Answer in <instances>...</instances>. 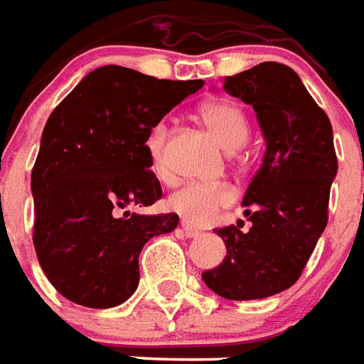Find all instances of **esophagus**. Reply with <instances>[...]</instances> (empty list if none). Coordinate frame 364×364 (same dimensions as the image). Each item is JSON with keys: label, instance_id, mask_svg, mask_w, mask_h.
Segmentation results:
<instances>
[{"label": "esophagus", "instance_id": "obj_1", "mask_svg": "<svg viewBox=\"0 0 364 364\" xmlns=\"http://www.w3.org/2000/svg\"><path fill=\"white\" fill-rule=\"evenodd\" d=\"M181 231H183V235H185V237H198V235H200V231L195 230V228H193V225H189L187 222L181 223Z\"/></svg>", "mask_w": 364, "mask_h": 364}]
</instances>
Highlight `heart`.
Wrapping results in <instances>:
<instances>
[{
	"label": "heart",
	"instance_id": "obj_1",
	"mask_svg": "<svg viewBox=\"0 0 364 364\" xmlns=\"http://www.w3.org/2000/svg\"><path fill=\"white\" fill-rule=\"evenodd\" d=\"M200 119L212 131L228 152L241 148L249 136V123L243 109L230 100H216L200 107ZM168 127L158 123L148 134V158L156 173L164 171V142ZM235 203V191L228 185L214 183H187L168 196V208L177 212L189 223L204 225L218 216V212Z\"/></svg>",
	"mask_w": 364,
	"mask_h": 364
}]
</instances>
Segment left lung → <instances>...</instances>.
Returning <instances> with one entry per match:
<instances>
[{"label": "left lung", "mask_w": 364, "mask_h": 364, "mask_svg": "<svg viewBox=\"0 0 364 364\" xmlns=\"http://www.w3.org/2000/svg\"><path fill=\"white\" fill-rule=\"evenodd\" d=\"M223 90L257 112L266 152L241 203L252 225L214 230L228 255L203 279L230 301L264 299L297 282L326 230L338 173L332 125L284 63L266 61L225 77Z\"/></svg>", "instance_id": "8db88e82"}]
</instances>
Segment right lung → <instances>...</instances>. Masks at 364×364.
I'll return each mask as SVG.
<instances>
[{
	"instance_id": "obj_1",
	"label": "right lung",
	"mask_w": 364,
	"mask_h": 364,
	"mask_svg": "<svg viewBox=\"0 0 364 364\" xmlns=\"http://www.w3.org/2000/svg\"><path fill=\"white\" fill-rule=\"evenodd\" d=\"M204 80H158L121 65L88 73L50 115L32 169L34 249L61 295L90 309L125 303L139 285V255L177 228V214L127 206L161 198L148 134Z\"/></svg>"
}]
</instances>
